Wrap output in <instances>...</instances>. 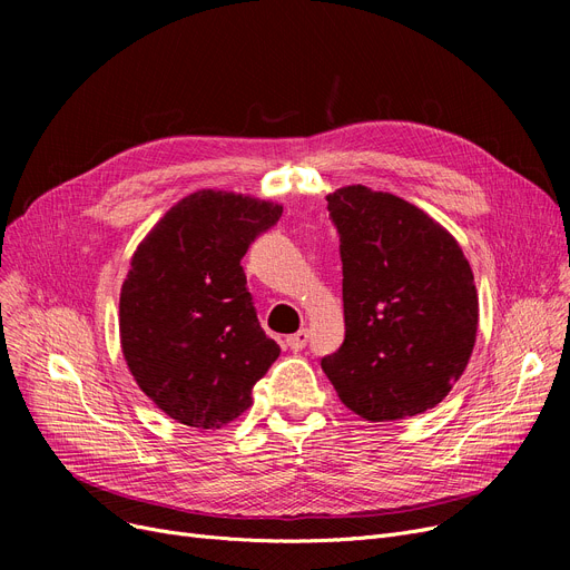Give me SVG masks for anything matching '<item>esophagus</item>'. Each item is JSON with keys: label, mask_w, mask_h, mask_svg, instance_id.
<instances>
[{"label": "esophagus", "mask_w": 570, "mask_h": 570, "mask_svg": "<svg viewBox=\"0 0 570 570\" xmlns=\"http://www.w3.org/2000/svg\"><path fill=\"white\" fill-rule=\"evenodd\" d=\"M307 342H309V331H301V333L286 337V344L291 351H303L307 346Z\"/></svg>", "instance_id": "esophagus-1"}]
</instances>
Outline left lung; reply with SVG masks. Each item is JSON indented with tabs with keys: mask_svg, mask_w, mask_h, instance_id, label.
<instances>
[{
	"mask_svg": "<svg viewBox=\"0 0 570 570\" xmlns=\"http://www.w3.org/2000/svg\"><path fill=\"white\" fill-rule=\"evenodd\" d=\"M327 209L340 233L346 335L321 367L365 421L425 413L451 393L475 344L469 261L400 196L351 185L327 196Z\"/></svg>",
	"mask_w": 570,
	"mask_h": 570,
	"instance_id": "1",
	"label": "left lung"
}]
</instances>
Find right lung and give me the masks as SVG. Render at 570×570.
I'll use <instances>...</instances> for the list:
<instances>
[{"label":"right lung","instance_id":"1","mask_svg":"<svg viewBox=\"0 0 570 570\" xmlns=\"http://www.w3.org/2000/svg\"><path fill=\"white\" fill-rule=\"evenodd\" d=\"M282 205L203 189L173 205L138 245L119 293V342L173 421L219 430L252 406L279 346L261 327L239 265Z\"/></svg>","mask_w":570,"mask_h":570}]
</instances>
